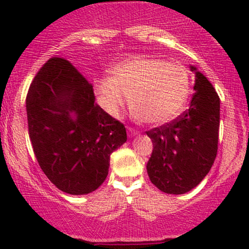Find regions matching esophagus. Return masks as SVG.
I'll list each match as a JSON object with an SVG mask.
<instances>
[{
  "instance_id": "1",
  "label": "esophagus",
  "mask_w": 249,
  "mask_h": 249,
  "mask_svg": "<svg viewBox=\"0 0 249 249\" xmlns=\"http://www.w3.org/2000/svg\"><path fill=\"white\" fill-rule=\"evenodd\" d=\"M127 134H128V137H134V136H138L139 132L132 127H127Z\"/></svg>"
}]
</instances>
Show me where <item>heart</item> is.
Returning <instances> with one entry per match:
<instances>
[{"instance_id": "heart-1", "label": "heart", "mask_w": 249, "mask_h": 249, "mask_svg": "<svg viewBox=\"0 0 249 249\" xmlns=\"http://www.w3.org/2000/svg\"><path fill=\"white\" fill-rule=\"evenodd\" d=\"M101 107L117 116L131 97V107L147 124H164L180 113L190 93V77L182 65L154 57H128L111 76L93 79Z\"/></svg>"}]
</instances>
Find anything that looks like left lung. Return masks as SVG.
<instances>
[{"instance_id":"obj_1","label":"left lung","mask_w":249,"mask_h":249,"mask_svg":"<svg viewBox=\"0 0 249 249\" xmlns=\"http://www.w3.org/2000/svg\"><path fill=\"white\" fill-rule=\"evenodd\" d=\"M190 69L196 73V92L188 110L146 132L153 142L147 174L154 186L168 194H184L198 186L218 152L219 96L196 67Z\"/></svg>"}]
</instances>
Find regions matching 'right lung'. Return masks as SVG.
Returning <instances> with one entry per match:
<instances>
[{
  "label": "right lung",
  "instance_id": "add662e5",
  "mask_svg": "<svg viewBox=\"0 0 249 249\" xmlns=\"http://www.w3.org/2000/svg\"><path fill=\"white\" fill-rule=\"evenodd\" d=\"M25 104L34 153L48 179L72 196L96 191L127 136L96 104L92 85L67 59L53 57L34 78Z\"/></svg>",
  "mask_w": 249,
  "mask_h": 249
}]
</instances>
